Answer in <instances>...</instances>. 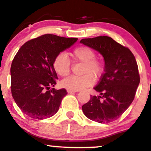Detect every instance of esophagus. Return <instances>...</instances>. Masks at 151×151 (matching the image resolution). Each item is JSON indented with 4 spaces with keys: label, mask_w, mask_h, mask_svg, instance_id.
Listing matches in <instances>:
<instances>
[{
    "label": "esophagus",
    "mask_w": 151,
    "mask_h": 151,
    "mask_svg": "<svg viewBox=\"0 0 151 151\" xmlns=\"http://www.w3.org/2000/svg\"><path fill=\"white\" fill-rule=\"evenodd\" d=\"M67 92H68L69 93H73L77 92V91H72V90L67 89Z\"/></svg>",
    "instance_id": "esophagus-1"
}]
</instances>
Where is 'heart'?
Returning <instances> with one entry per match:
<instances>
[{
    "mask_svg": "<svg viewBox=\"0 0 151 151\" xmlns=\"http://www.w3.org/2000/svg\"><path fill=\"white\" fill-rule=\"evenodd\" d=\"M75 61L84 63L81 77L70 76L61 81V86L72 91H79L91 86L94 82V78L101 75L104 65L100 60L96 59V53L91 47L80 46L75 48L72 53ZM53 68L60 77H65L70 73V62L64 54L55 57L53 61Z\"/></svg>",
    "mask_w": 151,
    "mask_h": 151,
    "instance_id": "b5f03b06",
    "label": "heart"
}]
</instances>
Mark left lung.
Returning a JSON list of instances; mask_svg holds the SVG:
<instances>
[{"instance_id":"left-lung-1","label":"left lung","mask_w":151,"mask_h":151,"mask_svg":"<svg viewBox=\"0 0 151 151\" xmlns=\"http://www.w3.org/2000/svg\"><path fill=\"white\" fill-rule=\"evenodd\" d=\"M80 42L101 53L105 61L104 73L93 88L100 96H91L82 106L83 112L101 124L116 120L132 103L140 83L136 58L129 48L108 36L85 38Z\"/></svg>"}]
</instances>
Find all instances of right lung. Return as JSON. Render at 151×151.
<instances>
[{
    "label": "right lung",
    "instance_id": "add662e5",
    "mask_svg": "<svg viewBox=\"0 0 151 151\" xmlns=\"http://www.w3.org/2000/svg\"><path fill=\"white\" fill-rule=\"evenodd\" d=\"M77 38L45 34L26 42L10 67L11 93L22 113L34 119H47L58 112L65 89L55 88V57L72 46Z\"/></svg>",
    "mask_w": 151,
    "mask_h": 151
}]
</instances>
